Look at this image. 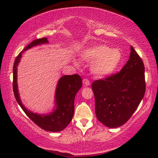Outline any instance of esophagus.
<instances>
[{"instance_id":"obj_1","label":"esophagus","mask_w":158,"mask_h":158,"mask_svg":"<svg viewBox=\"0 0 158 158\" xmlns=\"http://www.w3.org/2000/svg\"><path fill=\"white\" fill-rule=\"evenodd\" d=\"M83 84L85 85V86H89L90 85V81L86 78H85L83 79Z\"/></svg>"}]
</instances>
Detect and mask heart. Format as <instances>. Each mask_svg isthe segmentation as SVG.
<instances>
[{
	"label": "heart",
	"mask_w": 158,
	"mask_h": 158,
	"mask_svg": "<svg viewBox=\"0 0 158 158\" xmlns=\"http://www.w3.org/2000/svg\"><path fill=\"white\" fill-rule=\"evenodd\" d=\"M82 57L87 62H94L91 70L95 75L106 76L113 72L122 60V52L118 48L100 45L84 52Z\"/></svg>",
	"instance_id": "heart-1"
}]
</instances>
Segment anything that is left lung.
<instances>
[{
  "instance_id": "1",
  "label": "left lung",
  "mask_w": 158,
  "mask_h": 158,
  "mask_svg": "<svg viewBox=\"0 0 158 158\" xmlns=\"http://www.w3.org/2000/svg\"><path fill=\"white\" fill-rule=\"evenodd\" d=\"M97 119L110 128L128 121L146 92L145 67L133 46L129 60L120 72L92 84Z\"/></svg>"
}]
</instances>
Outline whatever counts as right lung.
<instances>
[{"label": "right lung", "mask_w": 158, "mask_h": 158, "mask_svg": "<svg viewBox=\"0 0 158 158\" xmlns=\"http://www.w3.org/2000/svg\"><path fill=\"white\" fill-rule=\"evenodd\" d=\"M48 43L47 38L37 39L25 47L15 60L13 65L12 88L16 101L29 118L39 127L48 131L57 132L63 130L73 117L74 112V98L77 93L82 86V80L79 74L65 75L61 77L57 84L56 93V110L47 115H41L30 112L22 105L19 99L17 84V67L22 53L30 48L39 44Z\"/></svg>", "instance_id": "1"}]
</instances>
